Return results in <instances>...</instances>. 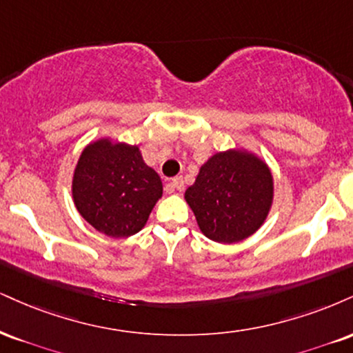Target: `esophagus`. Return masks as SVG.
Masks as SVG:
<instances>
[{
  "label": "esophagus",
  "mask_w": 353,
  "mask_h": 353,
  "mask_svg": "<svg viewBox=\"0 0 353 353\" xmlns=\"http://www.w3.org/2000/svg\"><path fill=\"white\" fill-rule=\"evenodd\" d=\"M171 188L176 190H184V179H182L181 176L174 177V179L171 181Z\"/></svg>",
  "instance_id": "1"
}]
</instances>
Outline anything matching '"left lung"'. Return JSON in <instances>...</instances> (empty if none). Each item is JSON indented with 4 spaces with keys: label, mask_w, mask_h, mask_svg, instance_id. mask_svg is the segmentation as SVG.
<instances>
[{
    "label": "left lung",
    "mask_w": 353,
    "mask_h": 353,
    "mask_svg": "<svg viewBox=\"0 0 353 353\" xmlns=\"http://www.w3.org/2000/svg\"><path fill=\"white\" fill-rule=\"evenodd\" d=\"M185 201L207 239L236 243L265 222L273 202V176L268 165L250 152H217L185 190Z\"/></svg>",
    "instance_id": "8db88e82"
}]
</instances>
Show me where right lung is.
Wrapping results in <instances>:
<instances>
[{"mask_svg": "<svg viewBox=\"0 0 353 353\" xmlns=\"http://www.w3.org/2000/svg\"><path fill=\"white\" fill-rule=\"evenodd\" d=\"M72 195L79 214L95 230L125 239L146 225L163 195V182L138 146L99 139L80 156Z\"/></svg>", "mask_w": 353, "mask_h": 353, "instance_id": "1", "label": "right lung"}]
</instances>
